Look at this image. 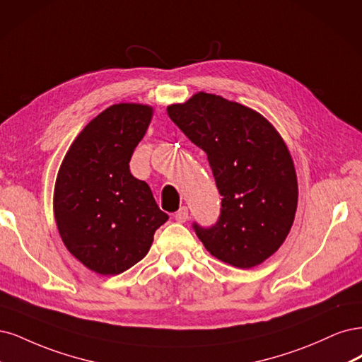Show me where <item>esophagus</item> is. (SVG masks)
I'll use <instances>...</instances> for the list:
<instances>
[{"mask_svg": "<svg viewBox=\"0 0 362 362\" xmlns=\"http://www.w3.org/2000/svg\"><path fill=\"white\" fill-rule=\"evenodd\" d=\"M188 218H189V211H188V207H186V206L180 207L179 211L174 214V219H176L177 223H186V221H188Z\"/></svg>", "mask_w": 362, "mask_h": 362, "instance_id": "obj_1", "label": "esophagus"}]
</instances>
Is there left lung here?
<instances>
[{
  "label": "left lung",
  "instance_id": "1",
  "mask_svg": "<svg viewBox=\"0 0 362 362\" xmlns=\"http://www.w3.org/2000/svg\"><path fill=\"white\" fill-rule=\"evenodd\" d=\"M167 112L206 151L223 195L218 223L194 224L204 248L239 269L269 259L286 240L298 207L296 170L283 136L260 112L204 91L168 105Z\"/></svg>",
  "mask_w": 362,
  "mask_h": 362
}]
</instances>
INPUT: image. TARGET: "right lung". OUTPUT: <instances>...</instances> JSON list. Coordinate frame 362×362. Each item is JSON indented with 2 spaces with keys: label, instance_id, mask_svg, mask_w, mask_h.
<instances>
[{
  "label": "right lung",
  "instance_id": "right-lung-1",
  "mask_svg": "<svg viewBox=\"0 0 362 362\" xmlns=\"http://www.w3.org/2000/svg\"><path fill=\"white\" fill-rule=\"evenodd\" d=\"M151 117L150 105H111L79 132L57 174L58 233L69 252L99 275H119L144 259L168 219L129 170Z\"/></svg>",
  "mask_w": 362,
  "mask_h": 362
}]
</instances>
